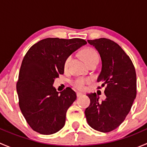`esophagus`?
Listing matches in <instances>:
<instances>
[{
  "label": "esophagus",
  "instance_id": "1",
  "mask_svg": "<svg viewBox=\"0 0 147 147\" xmlns=\"http://www.w3.org/2000/svg\"><path fill=\"white\" fill-rule=\"evenodd\" d=\"M76 94H77V97H80V96L82 94V93L80 92H77Z\"/></svg>",
  "mask_w": 147,
  "mask_h": 147
}]
</instances>
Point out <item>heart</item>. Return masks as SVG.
I'll list each match as a JSON object with an SVG mask.
<instances>
[{
  "instance_id": "heart-1",
  "label": "heart",
  "mask_w": 147,
  "mask_h": 147,
  "mask_svg": "<svg viewBox=\"0 0 147 147\" xmlns=\"http://www.w3.org/2000/svg\"><path fill=\"white\" fill-rule=\"evenodd\" d=\"M82 55L83 58L85 60L86 63L87 65L90 64L92 62L95 61V60H99V55L97 54V52L94 50V49L92 48H87L84 49V50L82 52ZM71 58H72V56H68L65 60L64 63V67L66 69L67 68V67L69 66V63L70 62ZM90 82V80L86 79V78H78V79L75 80L72 82L74 87H75L76 88L80 89V90H83L85 87V84H87Z\"/></svg>"
}]
</instances>
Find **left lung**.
<instances>
[{
    "instance_id": "left-lung-1",
    "label": "left lung",
    "mask_w": 147,
    "mask_h": 147,
    "mask_svg": "<svg viewBox=\"0 0 147 147\" xmlns=\"http://www.w3.org/2000/svg\"><path fill=\"white\" fill-rule=\"evenodd\" d=\"M100 53L102 70L97 82L105 87L106 99L96 93L87 94L90 106L84 111L89 125L101 132H109L124 121L137 95V76L130 57L114 41L102 38L88 40ZM99 89L101 87H99Z\"/></svg>"
}]
</instances>
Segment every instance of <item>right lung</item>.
I'll use <instances>...</instances> for the list:
<instances>
[{
  "label": "right lung",
  "mask_w": 147,
  "mask_h": 147,
  "mask_svg": "<svg viewBox=\"0 0 147 147\" xmlns=\"http://www.w3.org/2000/svg\"><path fill=\"white\" fill-rule=\"evenodd\" d=\"M85 44L80 38H48L34 44L25 55L16 89L22 114L34 131L48 135L64 127L76 93L70 87L59 93L53 84L64 73L65 59Z\"/></svg>",
  "instance_id": "1"
}]
</instances>
